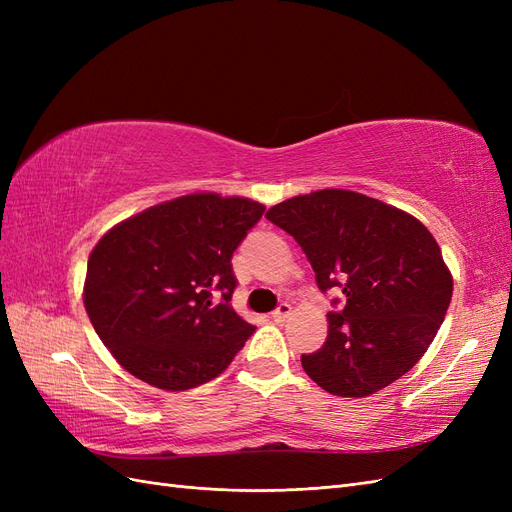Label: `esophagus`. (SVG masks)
Returning a JSON list of instances; mask_svg holds the SVG:
<instances>
[{"instance_id":"esophagus-1","label":"esophagus","mask_w":512,"mask_h":512,"mask_svg":"<svg viewBox=\"0 0 512 512\" xmlns=\"http://www.w3.org/2000/svg\"><path fill=\"white\" fill-rule=\"evenodd\" d=\"M292 314V307L288 305V303H282L280 307L275 309V312L271 314V318H273V322H277V324H282V322H286L288 320V316Z\"/></svg>"}]
</instances>
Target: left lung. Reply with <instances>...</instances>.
<instances>
[{
  "label": "left lung",
  "instance_id": "obj_1",
  "mask_svg": "<svg viewBox=\"0 0 512 512\" xmlns=\"http://www.w3.org/2000/svg\"><path fill=\"white\" fill-rule=\"evenodd\" d=\"M267 220L301 245L318 288H339L346 301L329 312L322 348L301 354L305 374L331 395L367 397L410 371L453 297V275L425 224L350 190L288 198Z\"/></svg>",
  "mask_w": 512,
  "mask_h": 512
}]
</instances>
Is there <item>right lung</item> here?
Returning a JSON list of instances; mask_svg holds the SVG:
<instances>
[{"instance_id": "right-lung-1", "label": "right lung", "mask_w": 512, "mask_h": 512, "mask_svg": "<svg viewBox=\"0 0 512 512\" xmlns=\"http://www.w3.org/2000/svg\"><path fill=\"white\" fill-rule=\"evenodd\" d=\"M262 213L250 198L198 192L106 232L87 260L83 303L123 369L164 391L222 374L254 333L230 307V258Z\"/></svg>"}]
</instances>
